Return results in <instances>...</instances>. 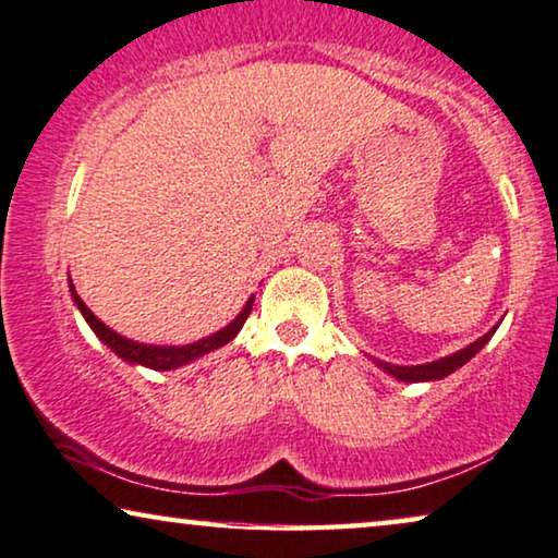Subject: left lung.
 Returning a JSON list of instances; mask_svg holds the SVG:
<instances>
[{
    "instance_id": "8db88e82",
    "label": "left lung",
    "mask_w": 558,
    "mask_h": 558,
    "mask_svg": "<svg viewBox=\"0 0 558 558\" xmlns=\"http://www.w3.org/2000/svg\"><path fill=\"white\" fill-rule=\"evenodd\" d=\"M496 329H498V325L494 329H488V332L481 339H475V342L463 347V350H458L453 354H448V357H440L435 362H425V365L402 367V365H390V362H383V360H373V362L379 369H383V373L392 375L395 379H400V383H433V379H442L450 373H456L458 367H463L468 360L475 357V354H478L483 347L488 344V339L496 335Z\"/></svg>"
}]
</instances>
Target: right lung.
Wrapping results in <instances>:
<instances>
[{
    "instance_id": "right-lung-1",
    "label": "right lung",
    "mask_w": 558,
    "mask_h": 558,
    "mask_svg": "<svg viewBox=\"0 0 558 558\" xmlns=\"http://www.w3.org/2000/svg\"><path fill=\"white\" fill-rule=\"evenodd\" d=\"M70 294H72V302L83 314L87 325L102 344H108L112 352L118 354L120 360L131 362V365H143V367H150V369H179L183 365H189V362L204 357V354L219 350V347L229 344L233 337L241 332V327H244V322L248 317V312H252V304H254V296H248V302L244 304V310L239 312V317L229 322L223 329L219 332L208 335L204 339H198V342H191V344H143V342H135V339H128L123 335H118L116 329H110L108 325H102V322L95 317V314L87 310V304L83 299L77 296L75 292V284H72L70 279Z\"/></svg>"
}]
</instances>
